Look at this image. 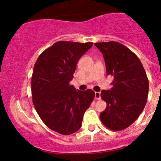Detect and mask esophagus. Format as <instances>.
<instances>
[{"instance_id":"obj_1","label":"esophagus","mask_w":161,"mask_h":161,"mask_svg":"<svg viewBox=\"0 0 161 161\" xmlns=\"http://www.w3.org/2000/svg\"><path fill=\"white\" fill-rule=\"evenodd\" d=\"M95 99H96V100H100V99H101L100 92H95Z\"/></svg>"}]
</instances>
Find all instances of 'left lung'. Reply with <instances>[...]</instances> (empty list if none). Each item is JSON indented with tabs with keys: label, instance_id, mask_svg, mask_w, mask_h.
Wrapping results in <instances>:
<instances>
[{
	"label": "left lung",
	"instance_id": "obj_1",
	"mask_svg": "<svg viewBox=\"0 0 161 161\" xmlns=\"http://www.w3.org/2000/svg\"><path fill=\"white\" fill-rule=\"evenodd\" d=\"M104 58L108 75L114 77L111 90H103L107 103L100 114L107 128L122 130L137 119L147 103L149 80L142 62L129 48L117 42L94 43Z\"/></svg>",
	"mask_w": 161,
	"mask_h": 161
}]
</instances>
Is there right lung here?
Segmentation results:
<instances>
[{
	"instance_id": "obj_1",
	"label": "right lung",
	"mask_w": 161,
	"mask_h": 161,
	"mask_svg": "<svg viewBox=\"0 0 161 161\" xmlns=\"http://www.w3.org/2000/svg\"><path fill=\"white\" fill-rule=\"evenodd\" d=\"M92 45L57 42L42 53L34 64L33 104L46 126L61 135L80 129L83 114L95 96L91 89L80 91L69 84L79 59Z\"/></svg>"
}]
</instances>
